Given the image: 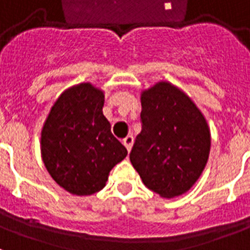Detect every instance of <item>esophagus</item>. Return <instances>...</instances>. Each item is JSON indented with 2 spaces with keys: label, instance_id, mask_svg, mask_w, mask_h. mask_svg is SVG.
Listing matches in <instances>:
<instances>
[{
  "label": "esophagus",
  "instance_id": "obj_1",
  "mask_svg": "<svg viewBox=\"0 0 250 250\" xmlns=\"http://www.w3.org/2000/svg\"><path fill=\"white\" fill-rule=\"evenodd\" d=\"M122 143H123V145H125V148H127V150H131V149H132V145H133V137L131 136V135H128V136H125V139H123V141H122Z\"/></svg>",
  "mask_w": 250,
  "mask_h": 250
}]
</instances>
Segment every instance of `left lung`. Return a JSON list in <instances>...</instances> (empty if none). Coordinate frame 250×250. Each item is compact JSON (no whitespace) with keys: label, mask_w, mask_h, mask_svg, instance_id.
Segmentation results:
<instances>
[{"label":"left lung","mask_w":250,"mask_h":250,"mask_svg":"<svg viewBox=\"0 0 250 250\" xmlns=\"http://www.w3.org/2000/svg\"><path fill=\"white\" fill-rule=\"evenodd\" d=\"M141 132L131 164L149 189L171 198L197 182L210 153L205 117L183 90L160 82L141 93Z\"/></svg>","instance_id":"8db88e82"}]
</instances>
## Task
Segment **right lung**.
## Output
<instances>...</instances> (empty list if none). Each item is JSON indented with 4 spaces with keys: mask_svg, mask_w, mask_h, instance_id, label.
Returning <instances> with one entry per match:
<instances>
[{
    "mask_svg": "<svg viewBox=\"0 0 250 250\" xmlns=\"http://www.w3.org/2000/svg\"><path fill=\"white\" fill-rule=\"evenodd\" d=\"M104 101V92L90 83L71 86L54 102L41 131L46 170L76 196L101 190L111 168L127 156L102 113Z\"/></svg>",
    "mask_w": 250,
    "mask_h": 250,
    "instance_id": "right-lung-1",
    "label": "right lung"
}]
</instances>
